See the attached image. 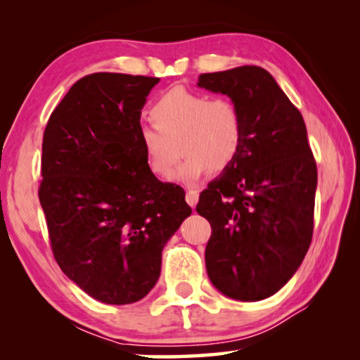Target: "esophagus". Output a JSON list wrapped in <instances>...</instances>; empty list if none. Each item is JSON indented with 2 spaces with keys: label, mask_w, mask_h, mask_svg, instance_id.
Here are the masks:
<instances>
[{
  "label": "esophagus",
  "mask_w": 360,
  "mask_h": 360,
  "mask_svg": "<svg viewBox=\"0 0 360 360\" xmlns=\"http://www.w3.org/2000/svg\"><path fill=\"white\" fill-rule=\"evenodd\" d=\"M186 202L191 208H195V205L198 202V192L197 191H187L186 193Z\"/></svg>",
  "instance_id": "1"
}]
</instances>
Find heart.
<instances>
[{"label": "heart", "instance_id": "1", "mask_svg": "<svg viewBox=\"0 0 360 360\" xmlns=\"http://www.w3.org/2000/svg\"><path fill=\"white\" fill-rule=\"evenodd\" d=\"M154 125L143 127L139 143L148 168L165 178L178 160L179 144L184 160L174 181L193 186L210 172H222L238 154L243 120L238 106L229 98H210L202 92L174 87L150 109Z\"/></svg>", "mask_w": 360, "mask_h": 360}]
</instances>
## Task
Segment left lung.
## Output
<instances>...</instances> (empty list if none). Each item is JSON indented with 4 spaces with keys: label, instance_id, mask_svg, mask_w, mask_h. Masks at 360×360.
Returning a JSON list of instances; mask_svg holds the SVG:
<instances>
[{
    "label": "left lung",
    "instance_id": "1",
    "mask_svg": "<svg viewBox=\"0 0 360 360\" xmlns=\"http://www.w3.org/2000/svg\"><path fill=\"white\" fill-rule=\"evenodd\" d=\"M197 85L227 95L243 120L238 154L197 205L212 229L206 271L224 295L264 300L295 275L311 243L318 169L307 127L260 66L206 72Z\"/></svg>",
    "mask_w": 360,
    "mask_h": 360
}]
</instances>
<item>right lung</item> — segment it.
Listing matches in <instances>:
<instances>
[{
  "label": "right lung",
  "mask_w": 360,
  "mask_h": 360,
  "mask_svg": "<svg viewBox=\"0 0 360 360\" xmlns=\"http://www.w3.org/2000/svg\"><path fill=\"white\" fill-rule=\"evenodd\" d=\"M158 77L95 72L47 122L39 202L57 264L108 304L141 300L162 251L192 214L181 187L158 181L139 143L141 109Z\"/></svg>",
  "instance_id": "add662e5"
}]
</instances>
